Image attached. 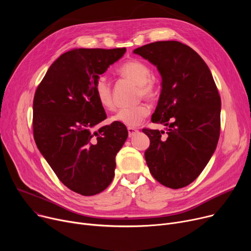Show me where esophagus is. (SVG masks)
<instances>
[{"label":"esophagus","mask_w":251,"mask_h":251,"mask_svg":"<svg viewBox=\"0 0 251 251\" xmlns=\"http://www.w3.org/2000/svg\"><path fill=\"white\" fill-rule=\"evenodd\" d=\"M127 130H128L129 137L134 136L138 132V130L136 128H134V127H127Z\"/></svg>","instance_id":"34e87169"}]
</instances>
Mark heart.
Instances as JSON below:
<instances>
[{
	"mask_svg": "<svg viewBox=\"0 0 251 251\" xmlns=\"http://www.w3.org/2000/svg\"><path fill=\"white\" fill-rule=\"evenodd\" d=\"M116 71L121 77L137 84V98L153 100L159 97L160 84L151 76V69L147 63L138 59H130L119 66ZM94 92L97 100L103 109L108 111L115 109L112 85L104 76H100L96 79ZM149 114L150 108L148 105L146 103H138L120 109L112 117V120L128 127H134L139 125Z\"/></svg>",
	"mask_w": 251,
	"mask_h": 251,
	"instance_id": "1",
	"label": "heart"
}]
</instances>
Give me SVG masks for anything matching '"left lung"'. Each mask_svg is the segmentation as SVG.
<instances>
[{
  "mask_svg": "<svg viewBox=\"0 0 251 251\" xmlns=\"http://www.w3.org/2000/svg\"><path fill=\"white\" fill-rule=\"evenodd\" d=\"M134 52L155 65L162 92L151 121L165 131L142 129L151 144L144 152L152 177L178 189L192 183L212 157L220 137L221 97L208 67L190 47L154 42Z\"/></svg>",
  "mask_w": 251,
  "mask_h": 251,
  "instance_id": "obj_1",
  "label": "left lung"
}]
</instances>
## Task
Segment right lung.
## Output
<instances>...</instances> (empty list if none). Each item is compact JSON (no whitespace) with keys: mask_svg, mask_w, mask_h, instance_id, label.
I'll return each instance as SVG.
<instances>
[{"mask_svg":"<svg viewBox=\"0 0 251 251\" xmlns=\"http://www.w3.org/2000/svg\"><path fill=\"white\" fill-rule=\"evenodd\" d=\"M125 48L78 49L50 65L33 99V137L59 180L84 196L107 188L115 175L117 152L128 136L124 124L107 119L95 97L99 75L120 59Z\"/></svg>","mask_w":251,"mask_h":251,"instance_id":"1","label":"right lung"}]
</instances>
